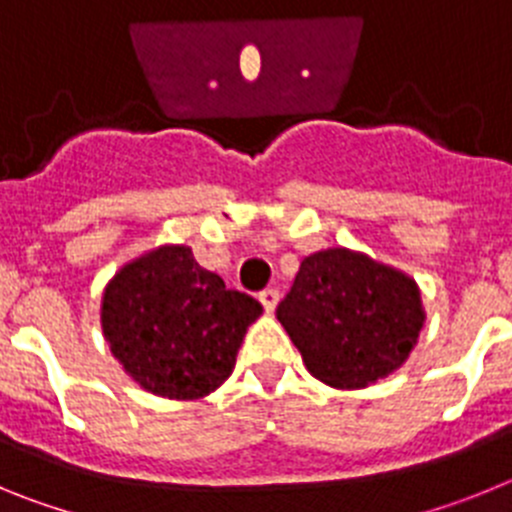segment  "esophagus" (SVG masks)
Masks as SVG:
<instances>
[{
	"mask_svg": "<svg viewBox=\"0 0 512 512\" xmlns=\"http://www.w3.org/2000/svg\"><path fill=\"white\" fill-rule=\"evenodd\" d=\"M259 300H261V305H264L266 312H274L279 305V289H264V292L259 295Z\"/></svg>",
	"mask_w": 512,
	"mask_h": 512,
	"instance_id": "obj_1",
	"label": "esophagus"
}]
</instances>
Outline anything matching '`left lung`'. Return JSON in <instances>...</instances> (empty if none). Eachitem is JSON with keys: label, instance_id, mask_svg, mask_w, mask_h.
I'll use <instances>...</instances> for the list:
<instances>
[{"label": "left lung", "instance_id": "obj_1", "mask_svg": "<svg viewBox=\"0 0 512 512\" xmlns=\"http://www.w3.org/2000/svg\"><path fill=\"white\" fill-rule=\"evenodd\" d=\"M277 318L307 372L338 390H359L408 361L425 323L413 277L348 248L310 253Z\"/></svg>", "mask_w": 512, "mask_h": 512}]
</instances>
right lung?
I'll use <instances>...</instances> for the list:
<instances>
[{"mask_svg":"<svg viewBox=\"0 0 512 512\" xmlns=\"http://www.w3.org/2000/svg\"><path fill=\"white\" fill-rule=\"evenodd\" d=\"M264 307L194 261L189 246H158L122 266L102 295V333L143 390L200 400L233 374L248 325Z\"/></svg>","mask_w":512,"mask_h":512,"instance_id":"obj_1","label":"right lung"}]
</instances>
